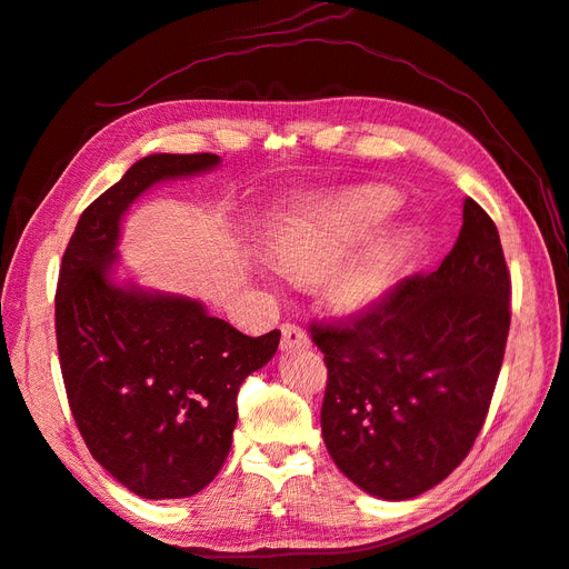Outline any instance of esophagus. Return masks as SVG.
Returning a JSON list of instances; mask_svg holds the SVG:
<instances>
[{
	"instance_id": "1",
	"label": "esophagus",
	"mask_w": 569,
	"mask_h": 569,
	"mask_svg": "<svg viewBox=\"0 0 569 569\" xmlns=\"http://www.w3.org/2000/svg\"><path fill=\"white\" fill-rule=\"evenodd\" d=\"M280 347H282L284 351L308 347V337H306V332L301 330L299 325L284 322V325H282V341H280Z\"/></svg>"
}]
</instances>
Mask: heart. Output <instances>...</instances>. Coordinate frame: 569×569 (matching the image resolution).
Returning a JSON list of instances; mask_svg holds the SVG:
<instances>
[{
  "instance_id": "obj_1",
  "label": "heart",
  "mask_w": 569,
  "mask_h": 569,
  "mask_svg": "<svg viewBox=\"0 0 569 569\" xmlns=\"http://www.w3.org/2000/svg\"><path fill=\"white\" fill-rule=\"evenodd\" d=\"M396 206L391 189H366L347 194L318 209L287 218L270 234V258L289 278L316 280L335 268L360 237ZM399 261V242L377 237L327 280V297L339 308H363L389 282Z\"/></svg>"
}]
</instances>
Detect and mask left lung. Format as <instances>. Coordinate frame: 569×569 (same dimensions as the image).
Segmentation results:
<instances>
[{
    "instance_id": "left-lung-1",
    "label": "left lung",
    "mask_w": 569,
    "mask_h": 569,
    "mask_svg": "<svg viewBox=\"0 0 569 569\" xmlns=\"http://www.w3.org/2000/svg\"><path fill=\"white\" fill-rule=\"evenodd\" d=\"M501 237L475 199L435 272H418L308 332L325 353L322 439L363 491L406 501L470 453L487 420L510 330Z\"/></svg>"
}]
</instances>
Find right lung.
I'll list each match as a JSON object with an SVG mask.
<instances>
[{"instance_id":"obj_1","label":"right lung","mask_w":569,"mask_h":569,"mask_svg":"<svg viewBox=\"0 0 569 569\" xmlns=\"http://www.w3.org/2000/svg\"><path fill=\"white\" fill-rule=\"evenodd\" d=\"M216 153H151L82 211L57 282L61 377L92 458L132 493L201 491L226 462L237 393L278 351L280 330L249 337L199 301L107 280L118 220L147 187L209 170Z\"/></svg>"}]
</instances>
